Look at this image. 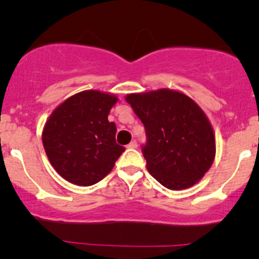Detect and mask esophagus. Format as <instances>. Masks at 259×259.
<instances>
[{
	"instance_id": "1",
	"label": "esophagus",
	"mask_w": 259,
	"mask_h": 259,
	"mask_svg": "<svg viewBox=\"0 0 259 259\" xmlns=\"http://www.w3.org/2000/svg\"><path fill=\"white\" fill-rule=\"evenodd\" d=\"M138 146V143H137V140H133V142H130L129 144H127V148H130V149H135Z\"/></svg>"
}]
</instances>
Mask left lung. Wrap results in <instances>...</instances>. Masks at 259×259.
I'll list each match as a JSON object with an SVG mask.
<instances>
[{
  "label": "left lung",
  "mask_w": 259,
  "mask_h": 259,
  "mask_svg": "<svg viewBox=\"0 0 259 259\" xmlns=\"http://www.w3.org/2000/svg\"><path fill=\"white\" fill-rule=\"evenodd\" d=\"M126 101L142 120L146 168L168 189H185L203 178L215 155V139L207 116L190 98L161 89L130 94Z\"/></svg>",
  "instance_id": "1"
}]
</instances>
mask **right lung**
<instances>
[{
  "label": "right lung",
  "instance_id": "obj_1",
  "mask_svg": "<svg viewBox=\"0 0 259 259\" xmlns=\"http://www.w3.org/2000/svg\"><path fill=\"white\" fill-rule=\"evenodd\" d=\"M117 99L88 90L61 104L46 121L42 143L55 170L67 182L89 187L105 178L124 146L115 140L108 115Z\"/></svg>",
  "mask_w": 259,
  "mask_h": 259
}]
</instances>
